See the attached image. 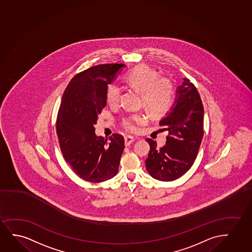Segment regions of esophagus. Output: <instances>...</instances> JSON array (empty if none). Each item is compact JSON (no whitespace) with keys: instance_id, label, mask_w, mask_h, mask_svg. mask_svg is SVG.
I'll list each match as a JSON object with an SVG mask.
<instances>
[{"instance_id":"obj_1","label":"esophagus","mask_w":252,"mask_h":252,"mask_svg":"<svg viewBox=\"0 0 252 252\" xmlns=\"http://www.w3.org/2000/svg\"><path fill=\"white\" fill-rule=\"evenodd\" d=\"M134 137H130V136L125 137V144H126V146H128V145H130L132 142H134Z\"/></svg>"}]
</instances>
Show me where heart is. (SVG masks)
Here are the masks:
<instances>
[{
	"instance_id": "1",
	"label": "heart",
	"mask_w": 252,
	"mask_h": 252,
	"mask_svg": "<svg viewBox=\"0 0 252 252\" xmlns=\"http://www.w3.org/2000/svg\"><path fill=\"white\" fill-rule=\"evenodd\" d=\"M131 87L140 92L141 105L151 117H160L167 114L173 101V85L169 79L158 76L155 69L146 65H137L125 76ZM121 91L116 84H109L106 90V101L110 107H117L121 101ZM145 117L135 114L125 117L121 126L130 132L137 131L138 125L143 124Z\"/></svg>"
}]
</instances>
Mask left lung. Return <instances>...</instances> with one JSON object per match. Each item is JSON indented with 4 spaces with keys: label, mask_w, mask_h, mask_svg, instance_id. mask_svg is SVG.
<instances>
[{
    "label": "left lung",
    "mask_w": 252,
    "mask_h": 252,
    "mask_svg": "<svg viewBox=\"0 0 252 252\" xmlns=\"http://www.w3.org/2000/svg\"><path fill=\"white\" fill-rule=\"evenodd\" d=\"M177 95L172 111L159 123L168 131L166 144L158 148L156 141L146 139L151 146L145 160L146 169L160 181L177 180L189 170L203 137V102L196 86L184 79Z\"/></svg>",
    "instance_id": "8db88e82"
}]
</instances>
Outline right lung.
Masks as SVG:
<instances>
[{
    "instance_id": "obj_1",
    "label": "right lung",
    "mask_w": 252,
    "mask_h": 252,
    "mask_svg": "<svg viewBox=\"0 0 252 252\" xmlns=\"http://www.w3.org/2000/svg\"><path fill=\"white\" fill-rule=\"evenodd\" d=\"M125 64H101L79 72L66 86L56 120V133L65 161L82 180L100 183L117 174L124 137H97L95 127L105 108L106 90Z\"/></svg>"
}]
</instances>
